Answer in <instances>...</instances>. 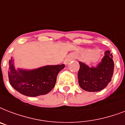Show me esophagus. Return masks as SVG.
Here are the masks:
<instances>
[{
    "instance_id": "esophagus-1",
    "label": "esophagus",
    "mask_w": 125,
    "mask_h": 125,
    "mask_svg": "<svg viewBox=\"0 0 125 125\" xmlns=\"http://www.w3.org/2000/svg\"><path fill=\"white\" fill-rule=\"evenodd\" d=\"M74 59V55H73V54L69 55V56H68L66 58H65V61H64L65 64H67L68 63H69L70 62H71L72 60H73Z\"/></svg>"
}]
</instances>
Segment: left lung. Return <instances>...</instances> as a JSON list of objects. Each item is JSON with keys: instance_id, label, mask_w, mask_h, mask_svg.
Here are the masks:
<instances>
[{"instance_id": "8db88e82", "label": "left lung", "mask_w": 125, "mask_h": 125, "mask_svg": "<svg viewBox=\"0 0 125 125\" xmlns=\"http://www.w3.org/2000/svg\"><path fill=\"white\" fill-rule=\"evenodd\" d=\"M112 58L110 51H106L101 62L96 67H89L84 63L79 62L78 79L80 87L89 92L101 91L106 87L114 73V63Z\"/></svg>"}]
</instances>
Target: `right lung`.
I'll return each instance as SVG.
<instances>
[{
    "mask_svg": "<svg viewBox=\"0 0 125 125\" xmlns=\"http://www.w3.org/2000/svg\"><path fill=\"white\" fill-rule=\"evenodd\" d=\"M13 58L9 61L8 78L15 90L28 97L49 93L55 86L57 75L65 65H46L34 69H15Z\"/></svg>",
    "mask_w": 125,
    "mask_h": 125,
    "instance_id": "add662e5",
    "label": "right lung"
}]
</instances>
